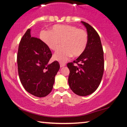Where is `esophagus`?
<instances>
[{"instance_id": "1", "label": "esophagus", "mask_w": 127, "mask_h": 127, "mask_svg": "<svg viewBox=\"0 0 127 127\" xmlns=\"http://www.w3.org/2000/svg\"><path fill=\"white\" fill-rule=\"evenodd\" d=\"M60 67H64V66L65 65V64L64 63H62V62H60Z\"/></svg>"}]
</instances>
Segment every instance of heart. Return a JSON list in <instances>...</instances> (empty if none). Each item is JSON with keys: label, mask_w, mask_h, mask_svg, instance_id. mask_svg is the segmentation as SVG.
I'll return each instance as SVG.
<instances>
[{"label": "heart", "mask_w": 127, "mask_h": 127, "mask_svg": "<svg viewBox=\"0 0 127 127\" xmlns=\"http://www.w3.org/2000/svg\"><path fill=\"white\" fill-rule=\"evenodd\" d=\"M40 37L50 50L56 51L55 59L65 62L73 56L79 57L85 52L88 43V34L86 30L69 24H56L50 31H42Z\"/></svg>", "instance_id": "1"}]
</instances>
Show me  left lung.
I'll use <instances>...</instances> for the list:
<instances>
[{
    "label": "left lung",
    "mask_w": 127,
    "mask_h": 127,
    "mask_svg": "<svg viewBox=\"0 0 127 127\" xmlns=\"http://www.w3.org/2000/svg\"><path fill=\"white\" fill-rule=\"evenodd\" d=\"M88 34V43L82 55L67 64L69 69L68 84L75 94L87 96L95 91L103 77L104 52L99 34L88 23L82 22Z\"/></svg>",
    "instance_id": "8db88e82"
}]
</instances>
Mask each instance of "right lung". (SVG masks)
<instances>
[{"label":"right lung","mask_w":127,"mask_h":127,"mask_svg":"<svg viewBox=\"0 0 127 127\" xmlns=\"http://www.w3.org/2000/svg\"><path fill=\"white\" fill-rule=\"evenodd\" d=\"M30 31L27 30L19 45L18 74L28 92L42 97L51 92L60 65L57 61L48 63L52 56L50 49L40 39L31 37Z\"/></svg>","instance_id":"obj_1"}]
</instances>
